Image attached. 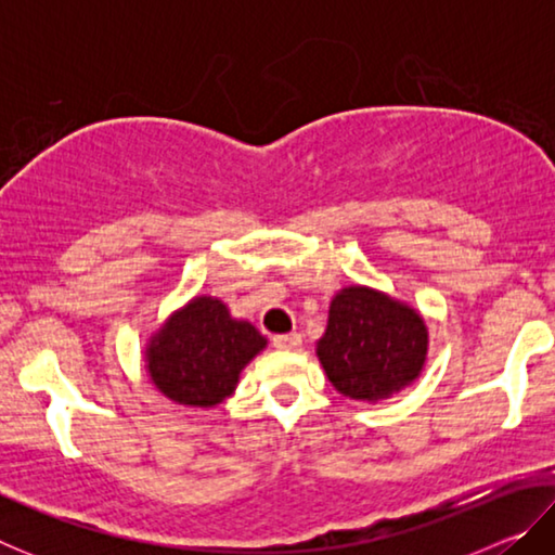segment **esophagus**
<instances>
[{
	"label": "esophagus",
	"instance_id": "esophagus-1",
	"mask_svg": "<svg viewBox=\"0 0 555 555\" xmlns=\"http://www.w3.org/2000/svg\"><path fill=\"white\" fill-rule=\"evenodd\" d=\"M274 347H279V350H298V347H300V335L298 333L276 335L274 337Z\"/></svg>",
	"mask_w": 555,
	"mask_h": 555
}]
</instances>
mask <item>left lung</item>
I'll list each match as a JSON object with an SVG mask.
<instances>
[{"mask_svg": "<svg viewBox=\"0 0 555 555\" xmlns=\"http://www.w3.org/2000/svg\"><path fill=\"white\" fill-rule=\"evenodd\" d=\"M428 327L418 311L370 286L337 291L315 354L333 387L354 401H382L418 379Z\"/></svg>", "mask_w": 555, "mask_h": 555, "instance_id": "1", "label": "left lung"}]
</instances>
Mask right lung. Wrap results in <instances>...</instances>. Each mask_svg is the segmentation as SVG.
Listing matches in <instances>:
<instances>
[{
    "label": "right lung",
    "instance_id": "add662e5",
    "mask_svg": "<svg viewBox=\"0 0 555 555\" xmlns=\"http://www.w3.org/2000/svg\"><path fill=\"white\" fill-rule=\"evenodd\" d=\"M264 347L267 337L232 318L220 298L195 296L152 335L144 360L166 399L210 409L230 397L240 372Z\"/></svg>",
    "mask_w": 555,
    "mask_h": 555
}]
</instances>
